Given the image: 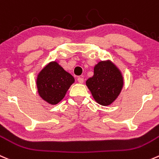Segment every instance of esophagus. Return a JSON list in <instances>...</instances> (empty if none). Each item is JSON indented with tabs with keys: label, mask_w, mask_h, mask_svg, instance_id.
<instances>
[{
	"label": "esophagus",
	"mask_w": 159,
	"mask_h": 159,
	"mask_svg": "<svg viewBox=\"0 0 159 159\" xmlns=\"http://www.w3.org/2000/svg\"><path fill=\"white\" fill-rule=\"evenodd\" d=\"M78 81L79 83H83L84 82V78L82 77H78Z\"/></svg>",
	"instance_id": "1"
}]
</instances>
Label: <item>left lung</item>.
Returning a JSON list of instances; mask_svg holds the SVG:
<instances>
[{
    "mask_svg": "<svg viewBox=\"0 0 159 159\" xmlns=\"http://www.w3.org/2000/svg\"><path fill=\"white\" fill-rule=\"evenodd\" d=\"M86 85L98 104L109 106L120 93L124 80L112 62L101 61L95 66L94 75L86 81Z\"/></svg>",
    "mask_w": 159,
    "mask_h": 159,
    "instance_id": "obj_1",
    "label": "left lung"
}]
</instances>
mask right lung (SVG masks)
<instances>
[{
	"instance_id": "obj_1",
	"label": "right lung",
	"mask_w": 159,
	"mask_h": 159,
	"mask_svg": "<svg viewBox=\"0 0 159 159\" xmlns=\"http://www.w3.org/2000/svg\"><path fill=\"white\" fill-rule=\"evenodd\" d=\"M75 82L71 75L57 62L50 63L37 77V89L41 98L50 104H57Z\"/></svg>"
}]
</instances>
